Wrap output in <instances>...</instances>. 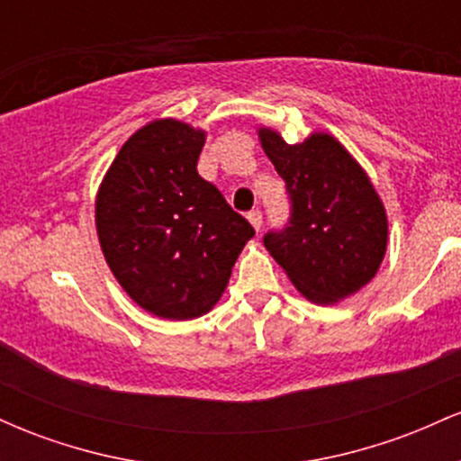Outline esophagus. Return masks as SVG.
I'll use <instances>...</instances> for the list:
<instances>
[{
  "instance_id": "esophagus-1",
  "label": "esophagus",
  "mask_w": 461,
  "mask_h": 461,
  "mask_svg": "<svg viewBox=\"0 0 461 461\" xmlns=\"http://www.w3.org/2000/svg\"><path fill=\"white\" fill-rule=\"evenodd\" d=\"M247 219H249V223L253 225V230L260 231V227H262V212H260V210H251V212L247 214Z\"/></svg>"
}]
</instances>
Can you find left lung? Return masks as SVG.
<instances>
[{
  "mask_svg": "<svg viewBox=\"0 0 461 461\" xmlns=\"http://www.w3.org/2000/svg\"><path fill=\"white\" fill-rule=\"evenodd\" d=\"M258 134L290 197L288 225L268 231L264 247L312 303L351 297L379 271L388 245L385 208L366 171L325 131L297 145L268 128Z\"/></svg>",
  "mask_w": 461,
  "mask_h": 461,
  "instance_id": "8db88e82",
  "label": "left lung"
}]
</instances>
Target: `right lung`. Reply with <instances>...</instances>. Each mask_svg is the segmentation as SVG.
I'll list each match as a JSON object with an SVG mask.
<instances>
[{"instance_id": "obj_1", "label": "right lung", "mask_w": 461, "mask_h": 461, "mask_svg": "<svg viewBox=\"0 0 461 461\" xmlns=\"http://www.w3.org/2000/svg\"><path fill=\"white\" fill-rule=\"evenodd\" d=\"M203 142L205 131L182 121H151L116 153L95 201L110 271L160 319L188 321L212 310L256 234L197 173Z\"/></svg>"}]
</instances>
